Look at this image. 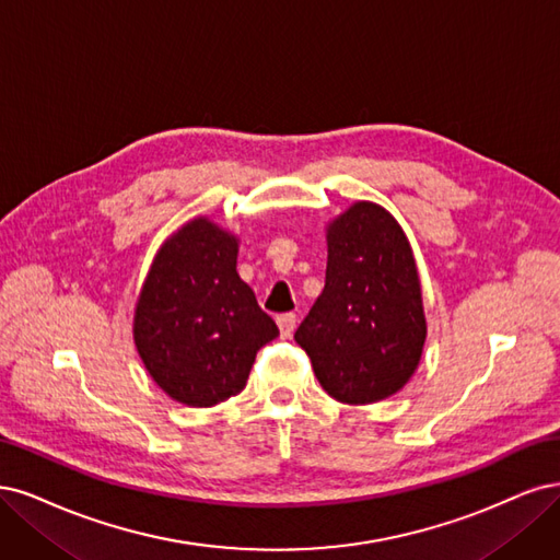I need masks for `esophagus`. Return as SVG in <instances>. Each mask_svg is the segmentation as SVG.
Here are the masks:
<instances>
[{"mask_svg": "<svg viewBox=\"0 0 560 560\" xmlns=\"http://www.w3.org/2000/svg\"><path fill=\"white\" fill-rule=\"evenodd\" d=\"M277 323H279L281 337H283V339H288V337H293V332H295L298 316H295V314H281V316H277Z\"/></svg>", "mask_w": 560, "mask_h": 560, "instance_id": "obj_1", "label": "esophagus"}]
</instances>
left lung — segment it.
Here are the masks:
<instances>
[{
  "label": "left lung",
  "mask_w": 560,
  "mask_h": 560,
  "mask_svg": "<svg viewBox=\"0 0 560 560\" xmlns=\"http://www.w3.org/2000/svg\"><path fill=\"white\" fill-rule=\"evenodd\" d=\"M295 341L330 398L372 405L417 372L425 341L421 281L393 215L355 202L328 225L326 288Z\"/></svg>",
  "instance_id": "obj_1"
}]
</instances>
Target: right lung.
<instances>
[{
    "label": "right lung",
    "instance_id": "right-lung-1",
    "mask_svg": "<svg viewBox=\"0 0 560 560\" xmlns=\"http://www.w3.org/2000/svg\"><path fill=\"white\" fill-rule=\"evenodd\" d=\"M240 240L205 215L160 246L135 310V345L172 400L213 407L244 390L277 323L237 275Z\"/></svg>",
    "mask_w": 560,
    "mask_h": 560
}]
</instances>
